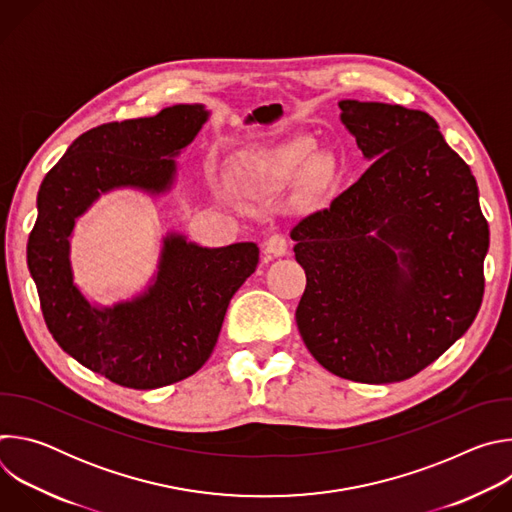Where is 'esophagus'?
<instances>
[{
    "instance_id": "34e87169",
    "label": "esophagus",
    "mask_w": 512,
    "mask_h": 512,
    "mask_svg": "<svg viewBox=\"0 0 512 512\" xmlns=\"http://www.w3.org/2000/svg\"><path fill=\"white\" fill-rule=\"evenodd\" d=\"M263 253H265V257H267V259H273V257H281V255H285V253H287V239H285V235H281V233H273V235L265 241V245H263Z\"/></svg>"
}]
</instances>
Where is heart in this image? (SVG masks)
Instances as JSON below:
<instances>
[{
  "mask_svg": "<svg viewBox=\"0 0 512 512\" xmlns=\"http://www.w3.org/2000/svg\"><path fill=\"white\" fill-rule=\"evenodd\" d=\"M316 154V139L310 135H289L261 154V164L273 176H287L304 170ZM332 166L328 160H318L314 166V184L322 186L328 182Z\"/></svg>",
  "mask_w": 512,
  "mask_h": 512,
  "instance_id": "1",
  "label": "heart"
}]
</instances>
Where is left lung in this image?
<instances>
[{
    "label": "left lung",
    "instance_id": "obj_1",
    "mask_svg": "<svg viewBox=\"0 0 512 512\" xmlns=\"http://www.w3.org/2000/svg\"><path fill=\"white\" fill-rule=\"evenodd\" d=\"M338 105L373 162L289 233L306 271L296 322L332 375L399 383L472 326L490 231L470 166L431 115L350 99Z\"/></svg>",
    "mask_w": 512,
    "mask_h": 512
}]
</instances>
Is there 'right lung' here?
Segmentation results:
<instances>
[{
    "instance_id": "right-lung-1",
    "label": "right lung",
    "mask_w": 512,
    "mask_h": 512,
    "mask_svg": "<svg viewBox=\"0 0 512 512\" xmlns=\"http://www.w3.org/2000/svg\"><path fill=\"white\" fill-rule=\"evenodd\" d=\"M206 111L174 105L154 117L103 123L72 141L38 192L28 267L44 322L58 346L115 385L148 391L192 377L210 358L231 298L259 263L255 243L202 249L182 237L164 247L156 285L111 310L93 308L72 285L68 235L75 218L117 186L162 192L174 160Z\"/></svg>"
}]
</instances>
